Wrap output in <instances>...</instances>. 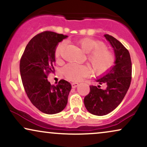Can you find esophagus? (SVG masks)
<instances>
[{
    "label": "esophagus",
    "mask_w": 147,
    "mask_h": 147,
    "mask_svg": "<svg viewBox=\"0 0 147 147\" xmlns=\"http://www.w3.org/2000/svg\"><path fill=\"white\" fill-rule=\"evenodd\" d=\"M78 85H79V84L78 82H72L71 83V86L72 88H75L77 86H78Z\"/></svg>",
    "instance_id": "34e87169"
}]
</instances>
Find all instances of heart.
<instances>
[{
  "label": "heart",
  "instance_id": "b5f03b06",
  "mask_svg": "<svg viewBox=\"0 0 147 147\" xmlns=\"http://www.w3.org/2000/svg\"><path fill=\"white\" fill-rule=\"evenodd\" d=\"M76 44L84 52L87 53V59L96 75L107 71L115 62V55L108 49L102 42L91 38L85 37L78 40ZM64 42L59 43L55 48V55L59 58L65 49ZM90 67L86 65L69 63L63 69V74L68 80L78 82L91 74Z\"/></svg>",
  "mask_w": 147,
  "mask_h": 147
}]
</instances>
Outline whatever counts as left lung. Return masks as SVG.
<instances>
[{
  "label": "left lung",
  "instance_id": "left-lung-1",
  "mask_svg": "<svg viewBox=\"0 0 147 147\" xmlns=\"http://www.w3.org/2000/svg\"><path fill=\"white\" fill-rule=\"evenodd\" d=\"M105 37L113 48L115 65L96 80L99 84L105 83L106 88L102 90L100 85L90 86V92L84 99L88 111L98 116L109 113L121 103L132 80V61L128 50L112 36L105 34Z\"/></svg>",
  "mask_w": 147,
  "mask_h": 147
}]
</instances>
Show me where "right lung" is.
<instances>
[{
  "mask_svg": "<svg viewBox=\"0 0 147 147\" xmlns=\"http://www.w3.org/2000/svg\"><path fill=\"white\" fill-rule=\"evenodd\" d=\"M67 37L51 31L41 32L30 40L20 59V74L26 94L38 109L50 115L64 109L71 88L65 80L57 85H51L47 80L49 74L55 71V48Z\"/></svg>",
  "mask_w": 147,
  "mask_h": 147,
  "instance_id": "1",
  "label": "right lung"
}]
</instances>
